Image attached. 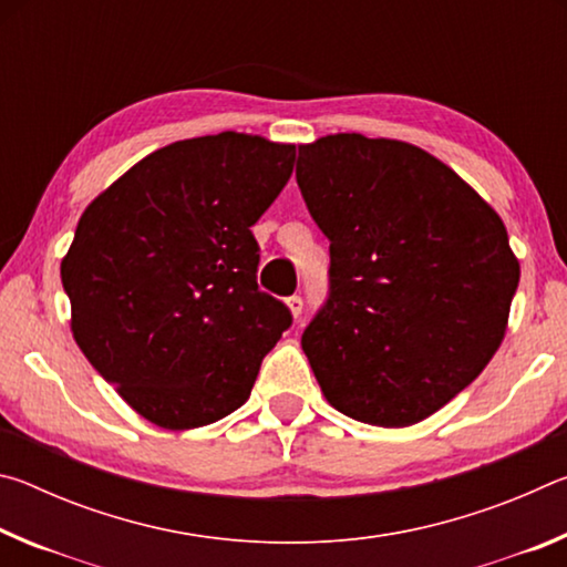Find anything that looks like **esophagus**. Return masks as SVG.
<instances>
[{
  "instance_id": "obj_1",
  "label": "esophagus",
  "mask_w": 567,
  "mask_h": 567,
  "mask_svg": "<svg viewBox=\"0 0 567 567\" xmlns=\"http://www.w3.org/2000/svg\"><path fill=\"white\" fill-rule=\"evenodd\" d=\"M287 307H290L292 318H295V320H300V315H302V307H305L302 297H300V295H292V297H287Z\"/></svg>"
}]
</instances>
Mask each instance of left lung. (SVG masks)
I'll return each instance as SVG.
<instances>
[{
    "label": "left lung",
    "instance_id": "1",
    "mask_svg": "<svg viewBox=\"0 0 567 567\" xmlns=\"http://www.w3.org/2000/svg\"><path fill=\"white\" fill-rule=\"evenodd\" d=\"M297 185L330 239L328 300L302 332L324 398L405 427L473 382L520 280L495 209L425 150L328 134L300 147Z\"/></svg>",
    "mask_w": 567,
    "mask_h": 567
}]
</instances>
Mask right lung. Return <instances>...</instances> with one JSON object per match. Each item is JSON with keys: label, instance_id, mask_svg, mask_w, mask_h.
<instances>
[{"label": "right lung", "instance_id": "right-lung-1", "mask_svg": "<svg viewBox=\"0 0 567 567\" xmlns=\"http://www.w3.org/2000/svg\"><path fill=\"white\" fill-rule=\"evenodd\" d=\"M295 145L219 132L152 152L84 209L62 260L72 334L142 417L203 427L252 392L292 324L257 287L252 227L292 175Z\"/></svg>", "mask_w": 567, "mask_h": 567}]
</instances>
